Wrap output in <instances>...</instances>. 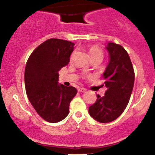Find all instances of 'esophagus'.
Returning <instances> with one entry per match:
<instances>
[{
  "label": "esophagus",
  "mask_w": 155,
  "mask_h": 155,
  "mask_svg": "<svg viewBox=\"0 0 155 155\" xmlns=\"http://www.w3.org/2000/svg\"><path fill=\"white\" fill-rule=\"evenodd\" d=\"M87 91V90L84 87H80L78 89V92H85Z\"/></svg>",
  "instance_id": "34e87169"
}]
</instances>
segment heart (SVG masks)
<instances>
[{
    "instance_id": "b5f03b06",
    "label": "heart",
    "mask_w": 155,
    "mask_h": 155,
    "mask_svg": "<svg viewBox=\"0 0 155 155\" xmlns=\"http://www.w3.org/2000/svg\"><path fill=\"white\" fill-rule=\"evenodd\" d=\"M90 58H101L103 59V57H104V53H103L102 50L101 49H99L97 47H92L90 48Z\"/></svg>"
}]
</instances>
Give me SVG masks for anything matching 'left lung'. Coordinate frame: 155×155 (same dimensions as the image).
Returning a JSON list of instances; mask_svg holds the SVG:
<instances>
[{
  "label": "left lung",
  "mask_w": 155,
  "mask_h": 155,
  "mask_svg": "<svg viewBox=\"0 0 155 155\" xmlns=\"http://www.w3.org/2000/svg\"><path fill=\"white\" fill-rule=\"evenodd\" d=\"M109 62L104 73V96L97 95V101L89 107L94 120L107 123L118 118L127 107L133 85L135 74L127 51L121 45L109 42L106 45Z\"/></svg>",
  "instance_id": "left-lung-1"
}]
</instances>
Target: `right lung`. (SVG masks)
<instances>
[{
	"label": "right lung",
	"mask_w": 155,
	"mask_h": 155,
	"mask_svg": "<svg viewBox=\"0 0 155 155\" xmlns=\"http://www.w3.org/2000/svg\"><path fill=\"white\" fill-rule=\"evenodd\" d=\"M74 45L62 39H48L32 52L27 61V95L39 116L51 123L68 116L71 101L77 93L74 87L58 84V71L69 63Z\"/></svg>",
	"instance_id": "1"
}]
</instances>
